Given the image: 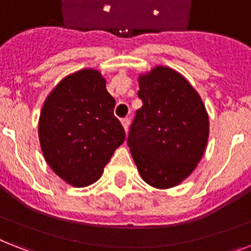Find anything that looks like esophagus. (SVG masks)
I'll return each mask as SVG.
<instances>
[{"mask_svg": "<svg viewBox=\"0 0 251 251\" xmlns=\"http://www.w3.org/2000/svg\"><path fill=\"white\" fill-rule=\"evenodd\" d=\"M121 124H122V126H124L125 131L127 132V130H129V126H130V120L127 119V117H126V119H122Z\"/></svg>", "mask_w": 251, "mask_h": 251, "instance_id": "1", "label": "esophagus"}]
</instances>
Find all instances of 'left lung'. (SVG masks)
I'll use <instances>...</instances> for the list:
<instances>
[{
    "mask_svg": "<svg viewBox=\"0 0 251 251\" xmlns=\"http://www.w3.org/2000/svg\"><path fill=\"white\" fill-rule=\"evenodd\" d=\"M138 82L143 105L130 127V152L147 184L172 188L192 174L206 150V108L192 85L169 67H154Z\"/></svg>",
    "mask_w": 251,
    "mask_h": 251,
    "instance_id": "8db88e82",
    "label": "left lung"
}]
</instances>
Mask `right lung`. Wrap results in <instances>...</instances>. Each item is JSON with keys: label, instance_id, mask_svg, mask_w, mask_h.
<instances>
[{"label": "right lung", "instance_id": "add662e5", "mask_svg": "<svg viewBox=\"0 0 251 251\" xmlns=\"http://www.w3.org/2000/svg\"><path fill=\"white\" fill-rule=\"evenodd\" d=\"M116 100L97 69L85 68L64 77L49 94L38 120L45 161L73 187L100 178L104 166L125 140L113 115Z\"/></svg>", "mask_w": 251, "mask_h": 251}]
</instances>
